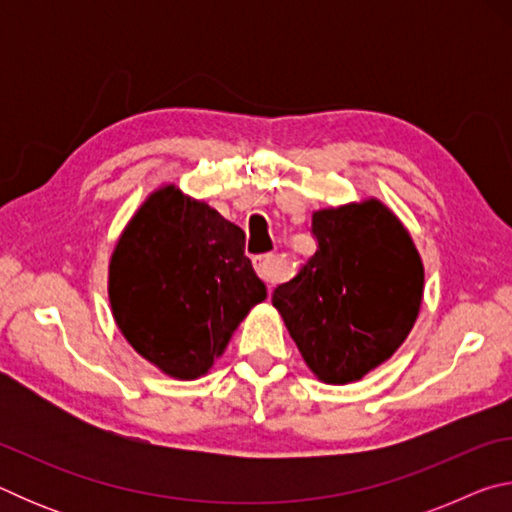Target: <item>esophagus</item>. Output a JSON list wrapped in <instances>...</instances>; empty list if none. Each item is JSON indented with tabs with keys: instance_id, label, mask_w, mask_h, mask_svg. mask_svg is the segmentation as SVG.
I'll return each mask as SVG.
<instances>
[{
	"instance_id": "esophagus-1",
	"label": "esophagus",
	"mask_w": 512,
	"mask_h": 512,
	"mask_svg": "<svg viewBox=\"0 0 512 512\" xmlns=\"http://www.w3.org/2000/svg\"><path fill=\"white\" fill-rule=\"evenodd\" d=\"M257 275L262 277L266 284H275L280 280V262H277L275 255H257L253 259Z\"/></svg>"
}]
</instances>
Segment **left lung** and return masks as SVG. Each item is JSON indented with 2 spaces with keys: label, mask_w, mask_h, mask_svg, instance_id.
<instances>
[{
  "label": "left lung",
  "mask_w": 512,
  "mask_h": 512,
  "mask_svg": "<svg viewBox=\"0 0 512 512\" xmlns=\"http://www.w3.org/2000/svg\"><path fill=\"white\" fill-rule=\"evenodd\" d=\"M316 253L273 291L302 359L350 384L393 357L418 318L424 268L400 219L375 198L311 216Z\"/></svg>",
  "instance_id": "1"
}]
</instances>
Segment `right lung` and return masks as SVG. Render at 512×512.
<instances>
[{
    "label": "right lung",
    "mask_w": 512,
    "mask_h": 512,
    "mask_svg": "<svg viewBox=\"0 0 512 512\" xmlns=\"http://www.w3.org/2000/svg\"><path fill=\"white\" fill-rule=\"evenodd\" d=\"M239 225L167 185L146 198L110 259L112 316L146 361L196 379L221 357L266 287Z\"/></svg>",
    "instance_id": "add662e5"
}]
</instances>
